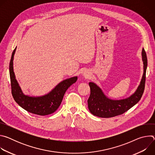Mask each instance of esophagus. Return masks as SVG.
<instances>
[{
  "mask_svg": "<svg viewBox=\"0 0 155 155\" xmlns=\"http://www.w3.org/2000/svg\"><path fill=\"white\" fill-rule=\"evenodd\" d=\"M82 75L84 77H86V78H89L91 76V74H90V72L87 71V70H84L82 72Z\"/></svg>",
  "mask_w": 155,
  "mask_h": 155,
  "instance_id": "obj_1",
  "label": "esophagus"
}]
</instances>
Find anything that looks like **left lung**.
I'll use <instances>...</instances> for the list:
<instances>
[{
    "instance_id": "1",
    "label": "left lung",
    "mask_w": 155,
    "mask_h": 155,
    "mask_svg": "<svg viewBox=\"0 0 155 155\" xmlns=\"http://www.w3.org/2000/svg\"><path fill=\"white\" fill-rule=\"evenodd\" d=\"M143 64V73L136 91L130 96L122 99L115 100L108 97L101 88L94 82H90L91 94L87 100L88 108L94 116L101 118H110L121 115L135 105L141 99L143 93L145 75L147 68V58L144 48L142 50Z\"/></svg>"
}]
</instances>
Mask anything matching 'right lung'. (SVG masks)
<instances>
[{"mask_svg":"<svg viewBox=\"0 0 155 155\" xmlns=\"http://www.w3.org/2000/svg\"><path fill=\"white\" fill-rule=\"evenodd\" d=\"M16 47L13 50L10 62L9 71L12 86V93L15 102L26 111L41 115L54 113L60 106L64 95L68 88L78 79L77 76L62 80L48 93L40 96H30L23 93L19 86L13 71V59Z\"/></svg>","mask_w":155,"mask_h":155,"instance_id":"right-lung-1","label":"right lung"}]
</instances>
